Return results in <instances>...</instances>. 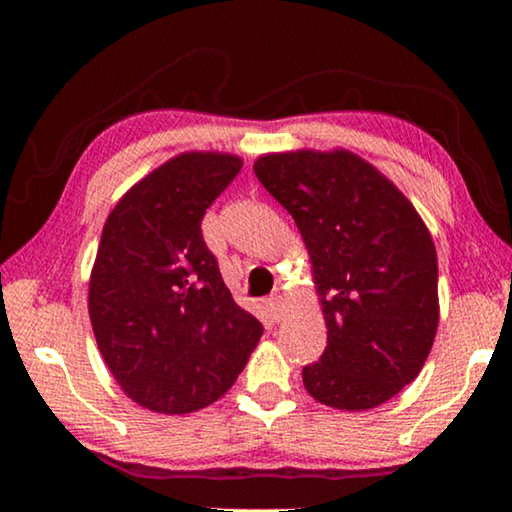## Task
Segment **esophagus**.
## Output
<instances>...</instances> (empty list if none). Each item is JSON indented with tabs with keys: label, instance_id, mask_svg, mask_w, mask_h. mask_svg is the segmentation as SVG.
<instances>
[{
	"label": "esophagus",
	"instance_id": "1",
	"mask_svg": "<svg viewBox=\"0 0 512 512\" xmlns=\"http://www.w3.org/2000/svg\"><path fill=\"white\" fill-rule=\"evenodd\" d=\"M265 307H268L272 319H275V321L282 319V296H270L268 303H265Z\"/></svg>",
	"mask_w": 512,
	"mask_h": 512
}]
</instances>
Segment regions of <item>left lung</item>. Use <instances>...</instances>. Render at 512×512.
<instances>
[{
    "mask_svg": "<svg viewBox=\"0 0 512 512\" xmlns=\"http://www.w3.org/2000/svg\"><path fill=\"white\" fill-rule=\"evenodd\" d=\"M254 172L310 251L328 340L305 389L368 410L410 384L438 328L436 247L412 202L345 149L268 153Z\"/></svg>",
    "mask_w": 512,
    "mask_h": 512,
    "instance_id": "left-lung-1",
    "label": "left lung"
}]
</instances>
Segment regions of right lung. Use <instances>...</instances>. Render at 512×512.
<instances>
[{
  "instance_id": "obj_1",
  "label": "right lung",
  "mask_w": 512,
  "mask_h": 512,
  "mask_svg": "<svg viewBox=\"0 0 512 512\" xmlns=\"http://www.w3.org/2000/svg\"><path fill=\"white\" fill-rule=\"evenodd\" d=\"M240 170L230 153H181L137 181L104 223L90 324L111 375L142 408L186 415L219 401L263 335L200 228Z\"/></svg>"
}]
</instances>
